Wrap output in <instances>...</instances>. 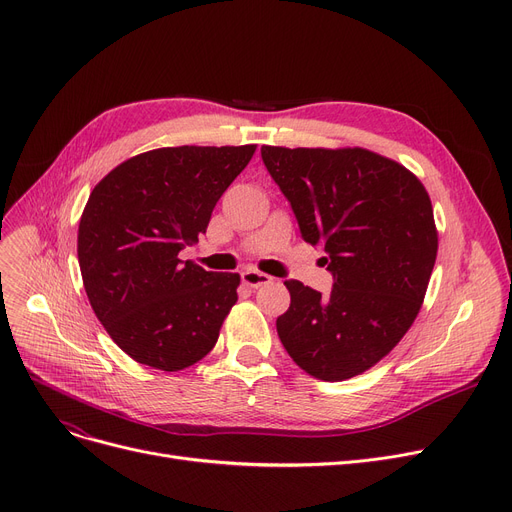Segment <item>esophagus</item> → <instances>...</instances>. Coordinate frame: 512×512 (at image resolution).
<instances>
[{
    "label": "esophagus",
    "instance_id": "obj_1",
    "mask_svg": "<svg viewBox=\"0 0 512 512\" xmlns=\"http://www.w3.org/2000/svg\"><path fill=\"white\" fill-rule=\"evenodd\" d=\"M240 278H242V284H247L251 288H259L263 284H270L272 282V276H267L263 272H257V270H253V267H249V270L242 272Z\"/></svg>",
    "mask_w": 512,
    "mask_h": 512
}]
</instances>
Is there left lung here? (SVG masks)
<instances>
[{"mask_svg":"<svg viewBox=\"0 0 512 512\" xmlns=\"http://www.w3.org/2000/svg\"><path fill=\"white\" fill-rule=\"evenodd\" d=\"M261 157L334 276L328 297L284 282L290 307L278 336L313 378H355L392 351L421 309L438 255L432 201L413 172L369 149L263 145Z\"/></svg>","mask_w":512,"mask_h":512,"instance_id":"left-lung-1","label":"left lung"}]
</instances>
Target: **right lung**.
Here are the masks:
<instances>
[{"label": "right lung", "mask_w": 512, "mask_h": 512, "mask_svg": "<svg viewBox=\"0 0 512 512\" xmlns=\"http://www.w3.org/2000/svg\"><path fill=\"white\" fill-rule=\"evenodd\" d=\"M255 149H153L122 161L91 191L78 224L80 274L101 326L137 363L180 371L218 342L240 276L205 272L178 253L205 234Z\"/></svg>", "instance_id": "right-lung-1"}]
</instances>
